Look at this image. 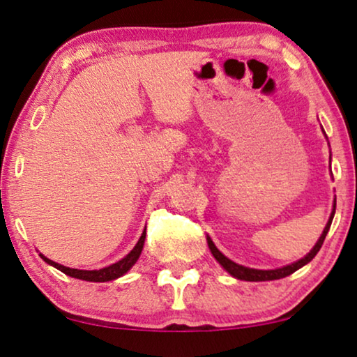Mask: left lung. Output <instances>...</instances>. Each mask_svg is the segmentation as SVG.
Instances as JSON below:
<instances>
[{"label": "left lung", "mask_w": 357, "mask_h": 357, "mask_svg": "<svg viewBox=\"0 0 357 357\" xmlns=\"http://www.w3.org/2000/svg\"><path fill=\"white\" fill-rule=\"evenodd\" d=\"M335 209H336V198L333 202V209H331V214H330V219L328 222H326V226L324 229V232H321V236L317 243L314 245V248L307 253L304 258H301V260H297L294 263H291V265H286L282 268H276V270H255V268H248V266H242L238 265V263L229 260L226 255H222L221 252L218 250V247L214 245V242L211 241V237L206 236V241H208V247L209 250H211L213 257L216 258V261L221 265L224 270H226L229 275L237 278V280H242V281H273V280H281V278H286L292 275V273L299 270L307 263L312 261V258H314L319 250L321 248V243H324L326 234L330 231V226H331V221H333V216H335Z\"/></svg>", "instance_id": "8db88e82"}]
</instances>
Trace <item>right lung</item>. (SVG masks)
<instances>
[{
    "mask_svg": "<svg viewBox=\"0 0 357 357\" xmlns=\"http://www.w3.org/2000/svg\"><path fill=\"white\" fill-rule=\"evenodd\" d=\"M144 238H146V229L141 234L139 241L136 242V245L133 247V250H131L128 255L121 258L114 265L110 266H105V268H100V270H76V268H70V266H63L60 263L50 260V258H47L45 255H42V253H38L40 258L48 265L55 266L56 270H60L61 273H65V275L71 276V278H76V280H82V281H92V282H105V281H114L116 278L123 276L125 273H128L131 268L136 261H138V258L141 255V252H143V245H144Z\"/></svg>",
    "mask_w": 357,
    "mask_h": 357,
    "instance_id": "add662e5",
    "label": "right lung"
}]
</instances>
